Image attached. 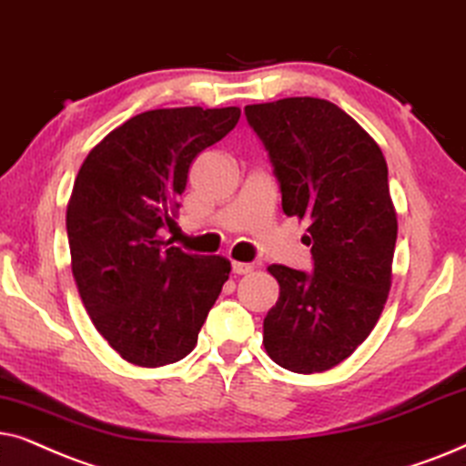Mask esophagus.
Wrapping results in <instances>:
<instances>
[{
    "label": "esophagus",
    "instance_id": "34e87169",
    "mask_svg": "<svg viewBox=\"0 0 466 466\" xmlns=\"http://www.w3.org/2000/svg\"><path fill=\"white\" fill-rule=\"evenodd\" d=\"M251 270H253V264L232 262V272H234V275H249Z\"/></svg>",
    "mask_w": 466,
    "mask_h": 466
}]
</instances>
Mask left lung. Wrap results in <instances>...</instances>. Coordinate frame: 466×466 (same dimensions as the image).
<instances>
[{"label": "left lung", "instance_id": "8db88e82", "mask_svg": "<svg viewBox=\"0 0 466 466\" xmlns=\"http://www.w3.org/2000/svg\"><path fill=\"white\" fill-rule=\"evenodd\" d=\"M268 151L288 217L311 221L313 272L272 264L279 300L264 350L291 373H321L369 337L388 300L396 210L377 142L337 104L285 97L245 106Z\"/></svg>", "mask_w": 466, "mask_h": 466}]
</instances>
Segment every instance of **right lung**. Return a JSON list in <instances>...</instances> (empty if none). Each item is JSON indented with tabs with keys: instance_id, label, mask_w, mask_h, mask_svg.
Here are the masks:
<instances>
[{
	"instance_id": "1",
	"label": "right lung",
	"mask_w": 466,
	"mask_h": 466,
	"mask_svg": "<svg viewBox=\"0 0 466 466\" xmlns=\"http://www.w3.org/2000/svg\"><path fill=\"white\" fill-rule=\"evenodd\" d=\"M240 108H157L113 129L74 181L66 226L72 275L93 326L123 360H183L229 277L221 256L168 247L191 161L232 132Z\"/></svg>"
}]
</instances>
